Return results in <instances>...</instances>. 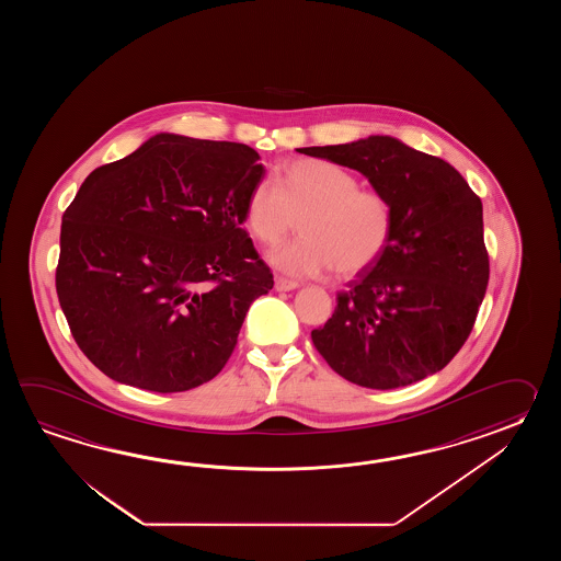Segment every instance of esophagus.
I'll use <instances>...</instances> for the list:
<instances>
[{
	"label": "esophagus",
	"instance_id": "34e87169",
	"mask_svg": "<svg viewBox=\"0 0 561 561\" xmlns=\"http://www.w3.org/2000/svg\"><path fill=\"white\" fill-rule=\"evenodd\" d=\"M275 288L278 293H288V290H295V288H298V283H295V280H288V278H283V276H276Z\"/></svg>",
	"mask_w": 561,
	"mask_h": 561
}]
</instances>
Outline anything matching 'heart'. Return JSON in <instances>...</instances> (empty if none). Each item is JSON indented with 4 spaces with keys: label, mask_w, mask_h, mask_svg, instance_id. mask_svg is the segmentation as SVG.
I'll return each instance as SVG.
<instances>
[{
    "label": "heart",
    "mask_w": 561,
    "mask_h": 561,
    "mask_svg": "<svg viewBox=\"0 0 561 561\" xmlns=\"http://www.w3.org/2000/svg\"><path fill=\"white\" fill-rule=\"evenodd\" d=\"M300 237L268 252V263L290 276H322L336 268L355 276L377 263L393 237V206L377 191L358 188L346 168L300 158L278 170L276 184L259 180L244 203L252 237L275 244L295 225Z\"/></svg>",
    "instance_id": "heart-1"
}]
</instances>
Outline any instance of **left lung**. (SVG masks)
I'll return each instance as SVG.
<instances>
[{
  "mask_svg": "<svg viewBox=\"0 0 561 561\" xmlns=\"http://www.w3.org/2000/svg\"><path fill=\"white\" fill-rule=\"evenodd\" d=\"M353 168L393 206L381 259L336 298L310 336L334 373L367 389H397L442 370L463 346L485 297L483 206L437 156L393 136L298 148Z\"/></svg>",
  "mask_w": 561,
  "mask_h": 561,
  "instance_id": "1",
  "label": "left lung"
}]
</instances>
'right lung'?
I'll list each match as a JSON object with an SVG mask.
<instances>
[{"instance_id": "right-lung-1", "label": "right lung", "mask_w": 561, "mask_h": 561, "mask_svg": "<svg viewBox=\"0 0 561 561\" xmlns=\"http://www.w3.org/2000/svg\"><path fill=\"white\" fill-rule=\"evenodd\" d=\"M259 158L164 131L84 180L61 218L56 290L110 379L179 393L227 365L252 302L275 285L242 228Z\"/></svg>"}]
</instances>
